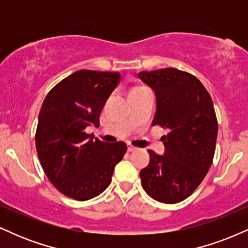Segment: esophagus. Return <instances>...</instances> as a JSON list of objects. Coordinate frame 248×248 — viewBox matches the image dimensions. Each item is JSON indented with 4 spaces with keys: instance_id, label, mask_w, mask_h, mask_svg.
I'll list each match as a JSON object with an SVG mask.
<instances>
[{
    "instance_id": "34e87169",
    "label": "esophagus",
    "mask_w": 248,
    "mask_h": 248,
    "mask_svg": "<svg viewBox=\"0 0 248 248\" xmlns=\"http://www.w3.org/2000/svg\"><path fill=\"white\" fill-rule=\"evenodd\" d=\"M128 152L129 153H132V152H136V150H138V148H135V147H133V146H128Z\"/></svg>"
}]
</instances>
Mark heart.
<instances>
[{
  "label": "heart",
  "mask_w": 248,
  "mask_h": 248,
  "mask_svg": "<svg viewBox=\"0 0 248 248\" xmlns=\"http://www.w3.org/2000/svg\"><path fill=\"white\" fill-rule=\"evenodd\" d=\"M135 90H140V88H135Z\"/></svg>",
  "instance_id": "obj_1"
}]
</instances>
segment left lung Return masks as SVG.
<instances>
[{"label":"left lung","mask_w":248,"mask_h":248,"mask_svg":"<svg viewBox=\"0 0 248 248\" xmlns=\"http://www.w3.org/2000/svg\"><path fill=\"white\" fill-rule=\"evenodd\" d=\"M156 96L153 126L169 129L164 154L148 150L149 164L140 171L144 191L155 201L175 204L195 191L212 164L218 122L211 96L195 76L177 69L138 75Z\"/></svg>","instance_id":"left-lung-1"}]
</instances>
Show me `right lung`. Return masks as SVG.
<instances>
[{"label": "right lung", "mask_w": 248, "mask_h": 248, "mask_svg": "<svg viewBox=\"0 0 248 248\" xmlns=\"http://www.w3.org/2000/svg\"><path fill=\"white\" fill-rule=\"evenodd\" d=\"M118 72L80 70L47 93L38 115L36 148L47 178L76 201L100 195L127 152L124 142L107 143L85 133L99 127L100 113L120 81Z\"/></svg>", "instance_id": "1"}]
</instances>
